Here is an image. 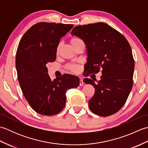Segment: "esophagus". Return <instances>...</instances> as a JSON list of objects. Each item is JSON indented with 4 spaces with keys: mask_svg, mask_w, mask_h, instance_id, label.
<instances>
[{
    "mask_svg": "<svg viewBox=\"0 0 148 148\" xmlns=\"http://www.w3.org/2000/svg\"><path fill=\"white\" fill-rule=\"evenodd\" d=\"M83 84H84V83H83V78L81 77H79V85L81 86H83Z\"/></svg>",
    "mask_w": 148,
    "mask_h": 148,
    "instance_id": "obj_1",
    "label": "esophagus"
}]
</instances>
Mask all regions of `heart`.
<instances>
[{"instance_id": "b5f03b06", "label": "heart", "mask_w": 148, "mask_h": 148, "mask_svg": "<svg viewBox=\"0 0 148 148\" xmlns=\"http://www.w3.org/2000/svg\"><path fill=\"white\" fill-rule=\"evenodd\" d=\"M81 42H82V40L79 39V37H72V38H71V43L74 48H75V47H76L78 45V44L80 43ZM60 48V44H59L57 46V48H56V53H58ZM67 68L70 71H71L72 72H74L79 71V66L77 65H75V64L69 65L67 66Z\"/></svg>"}]
</instances>
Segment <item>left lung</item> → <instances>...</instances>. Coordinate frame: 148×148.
I'll use <instances>...</instances> for the list:
<instances>
[{"label":"left lung","instance_id":"obj_1","mask_svg":"<svg viewBox=\"0 0 148 148\" xmlns=\"http://www.w3.org/2000/svg\"><path fill=\"white\" fill-rule=\"evenodd\" d=\"M71 34L86 45L84 76L102 69L97 83L89 78L83 79L95 88L89 108L100 116L115 114L126 102L133 86L135 63L130 44L118 31L102 22L75 27Z\"/></svg>","mask_w":148,"mask_h":148}]
</instances>
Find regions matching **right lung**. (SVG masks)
Wrapping results in <instances>:
<instances>
[{"label": "right lung", "instance_id": "obj_1", "mask_svg": "<svg viewBox=\"0 0 148 148\" xmlns=\"http://www.w3.org/2000/svg\"><path fill=\"white\" fill-rule=\"evenodd\" d=\"M74 25L40 22L25 33L16 54L18 79L25 98L39 114L52 116L64 109L65 93L79 85V78L65 74L51 81L46 64L55 60L62 37Z\"/></svg>", "mask_w": 148, "mask_h": 148}]
</instances>
